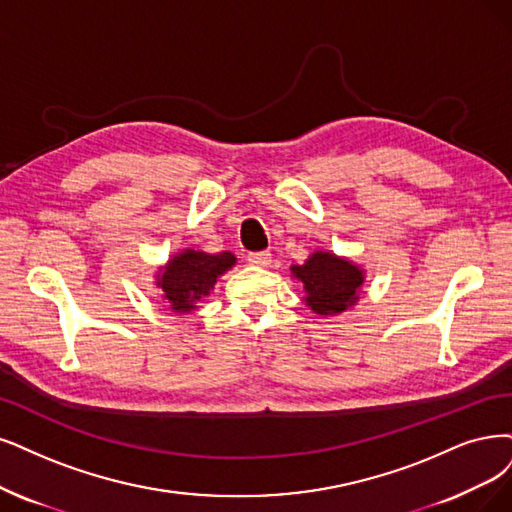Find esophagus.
Segmentation results:
<instances>
[{"instance_id":"34e87169","label":"esophagus","mask_w":512,"mask_h":512,"mask_svg":"<svg viewBox=\"0 0 512 512\" xmlns=\"http://www.w3.org/2000/svg\"><path fill=\"white\" fill-rule=\"evenodd\" d=\"M249 263L251 266H259V268H268L272 263V255L268 251H255L249 253Z\"/></svg>"}]
</instances>
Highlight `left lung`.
Masks as SVG:
<instances>
[{
  "instance_id": "1",
  "label": "left lung",
  "mask_w": 512,
  "mask_h": 512,
  "mask_svg": "<svg viewBox=\"0 0 512 512\" xmlns=\"http://www.w3.org/2000/svg\"><path fill=\"white\" fill-rule=\"evenodd\" d=\"M291 274L304 285L306 306L320 316L354 306L365 282V272L350 259L327 251H314L304 266H291Z\"/></svg>"
}]
</instances>
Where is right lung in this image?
<instances>
[{"label": "right lung", "mask_w": 512, "mask_h": 512, "mask_svg": "<svg viewBox=\"0 0 512 512\" xmlns=\"http://www.w3.org/2000/svg\"><path fill=\"white\" fill-rule=\"evenodd\" d=\"M236 263L230 251L217 255L185 249L173 255L158 272L156 287L162 291L168 308L179 314L194 312L198 301L213 291L215 282Z\"/></svg>", "instance_id": "1"}]
</instances>
